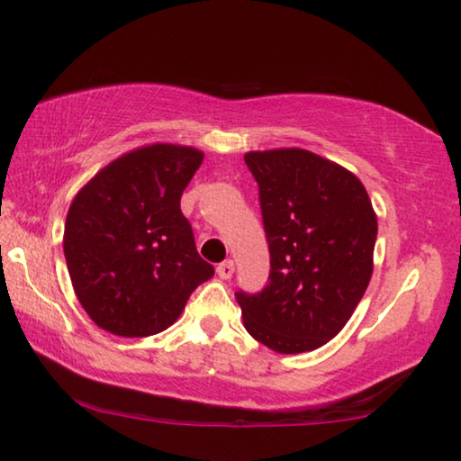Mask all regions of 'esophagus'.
I'll return each instance as SVG.
<instances>
[{
  "label": "esophagus",
  "mask_w": 461,
  "mask_h": 461,
  "mask_svg": "<svg viewBox=\"0 0 461 461\" xmlns=\"http://www.w3.org/2000/svg\"><path fill=\"white\" fill-rule=\"evenodd\" d=\"M233 270H236V267H233V262L231 260H225V262L220 264V267H217V275H220V278L228 280V278L233 276Z\"/></svg>",
  "instance_id": "1"
}]
</instances>
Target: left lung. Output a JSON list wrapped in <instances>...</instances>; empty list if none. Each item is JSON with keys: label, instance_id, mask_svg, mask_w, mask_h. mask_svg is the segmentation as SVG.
Wrapping results in <instances>:
<instances>
[{"label": "left lung", "instance_id": "1", "mask_svg": "<svg viewBox=\"0 0 461 461\" xmlns=\"http://www.w3.org/2000/svg\"><path fill=\"white\" fill-rule=\"evenodd\" d=\"M260 189L270 276L236 293L244 327L278 354L313 352L338 335L368 288L378 221L360 178L303 148L248 152Z\"/></svg>", "mask_w": 461, "mask_h": 461}]
</instances>
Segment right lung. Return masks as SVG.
Segmentation results:
<instances>
[{"label":"right lung","instance_id":"1","mask_svg":"<svg viewBox=\"0 0 461 461\" xmlns=\"http://www.w3.org/2000/svg\"><path fill=\"white\" fill-rule=\"evenodd\" d=\"M201 162L191 146H142L75 194L62 248L77 299L101 330L120 338L165 331L213 276L181 212Z\"/></svg>","mask_w":461,"mask_h":461}]
</instances>
